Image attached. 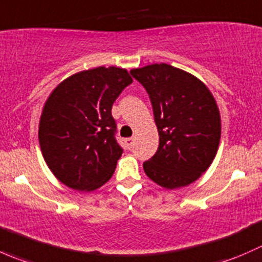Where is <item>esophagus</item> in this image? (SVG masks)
<instances>
[{
  "mask_svg": "<svg viewBox=\"0 0 262 262\" xmlns=\"http://www.w3.org/2000/svg\"><path fill=\"white\" fill-rule=\"evenodd\" d=\"M125 146H126V148H128V149H130L132 147H133V144H134V138H125Z\"/></svg>",
  "mask_w": 262,
  "mask_h": 262,
  "instance_id": "obj_1",
  "label": "esophagus"
}]
</instances>
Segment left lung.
Here are the masks:
<instances>
[{
    "mask_svg": "<svg viewBox=\"0 0 262 262\" xmlns=\"http://www.w3.org/2000/svg\"><path fill=\"white\" fill-rule=\"evenodd\" d=\"M130 75L146 89L160 136L144 172L166 189L198 180L213 162L221 139L213 95L196 77L166 63L136 68Z\"/></svg>",
    "mask_w": 262,
    "mask_h": 262,
    "instance_id": "left-lung-1",
    "label": "left lung"
}]
</instances>
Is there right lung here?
<instances>
[{"mask_svg": "<svg viewBox=\"0 0 262 262\" xmlns=\"http://www.w3.org/2000/svg\"><path fill=\"white\" fill-rule=\"evenodd\" d=\"M132 82L126 70L97 67L68 77L47 100L39 143L50 171L71 189L91 191L114 173L123 148L112 107Z\"/></svg>", "mask_w": 262, "mask_h": 262, "instance_id": "obj_1", "label": "right lung"}]
</instances>
